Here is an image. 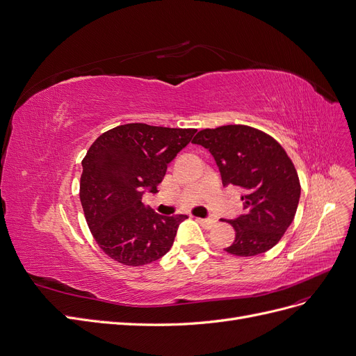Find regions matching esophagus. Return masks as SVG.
<instances>
[{
	"mask_svg": "<svg viewBox=\"0 0 356 356\" xmlns=\"http://www.w3.org/2000/svg\"><path fill=\"white\" fill-rule=\"evenodd\" d=\"M196 220H198L201 225L207 229H211L213 226H216V222H217L216 218H196Z\"/></svg>",
	"mask_w": 356,
	"mask_h": 356,
	"instance_id": "obj_1",
	"label": "esophagus"
}]
</instances>
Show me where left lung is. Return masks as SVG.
Returning a JSON list of instances; mask_svg holds the SVG:
<instances>
[{
	"instance_id": "left-lung-1",
	"label": "left lung",
	"mask_w": 356,
	"mask_h": 356,
	"mask_svg": "<svg viewBox=\"0 0 356 356\" xmlns=\"http://www.w3.org/2000/svg\"><path fill=\"white\" fill-rule=\"evenodd\" d=\"M192 142L211 152L222 185L242 192L243 214L227 220L236 238L225 251L236 257L267 252L298 209L300 183L291 158L274 138L245 124L204 129Z\"/></svg>"
}]
</instances>
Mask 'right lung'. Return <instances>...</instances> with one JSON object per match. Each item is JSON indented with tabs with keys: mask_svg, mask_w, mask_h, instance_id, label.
<instances>
[{
	"mask_svg": "<svg viewBox=\"0 0 356 356\" xmlns=\"http://www.w3.org/2000/svg\"><path fill=\"white\" fill-rule=\"evenodd\" d=\"M196 129L129 123L90 145L81 176V202L98 246L124 266H145L165 255L188 216H160L142 202L156 192L167 165L192 140Z\"/></svg>",
	"mask_w": 356,
	"mask_h": 356,
	"instance_id": "obj_1",
	"label": "right lung"
}]
</instances>
